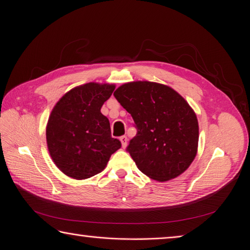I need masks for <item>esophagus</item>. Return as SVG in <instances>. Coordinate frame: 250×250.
<instances>
[{
	"instance_id": "obj_1",
	"label": "esophagus",
	"mask_w": 250,
	"mask_h": 250,
	"mask_svg": "<svg viewBox=\"0 0 250 250\" xmlns=\"http://www.w3.org/2000/svg\"><path fill=\"white\" fill-rule=\"evenodd\" d=\"M120 141H121V143H122V147L125 148L127 146V142H128V139L126 135H122V137L120 138Z\"/></svg>"
}]
</instances>
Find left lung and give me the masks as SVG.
I'll return each instance as SVG.
<instances>
[{
	"mask_svg": "<svg viewBox=\"0 0 250 250\" xmlns=\"http://www.w3.org/2000/svg\"><path fill=\"white\" fill-rule=\"evenodd\" d=\"M113 96L137 128L126 151L140 171L158 181L184 173L197 153L199 139L197 118L184 98L149 81L125 83Z\"/></svg>",
	"mask_w": 250,
	"mask_h": 250,
	"instance_id": "left-lung-1",
	"label": "left lung"
}]
</instances>
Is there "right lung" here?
Segmentation results:
<instances>
[{"label":"right lung","instance_id":"1","mask_svg":"<svg viewBox=\"0 0 250 250\" xmlns=\"http://www.w3.org/2000/svg\"><path fill=\"white\" fill-rule=\"evenodd\" d=\"M115 85L89 82L71 89L53 108L47 126L52 160L65 175L89 178L100 173L121 148L111 138L108 119L101 113Z\"/></svg>","mask_w":250,"mask_h":250}]
</instances>
